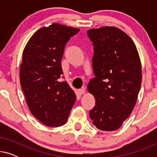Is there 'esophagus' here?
I'll use <instances>...</instances> for the list:
<instances>
[{
  "label": "esophagus",
  "instance_id": "esophagus-1",
  "mask_svg": "<svg viewBox=\"0 0 157 157\" xmlns=\"http://www.w3.org/2000/svg\"><path fill=\"white\" fill-rule=\"evenodd\" d=\"M78 93L81 94V95H82V94H84L86 93V89L84 87L81 88V89H80L78 90Z\"/></svg>",
  "mask_w": 157,
  "mask_h": 157
}]
</instances>
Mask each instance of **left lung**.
Returning <instances> with one entry per match:
<instances>
[{
	"label": "left lung",
	"instance_id": "obj_1",
	"mask_svg": "<svg viewBox=\"0 0 157 157\" xmlns=\"http://www.w3.org/2000/svg\"><path fill=\"white\" fill-rule=\"evenodd\" d=\"M87 34L94 47L96 76L87 86L96 99L90 118L98 129L115 131L136 103L142 78L140 58L132 38L118 28L90 29Z\"/></svg>",
	"mask_w": 157,
	"mask_h": 157
}]
</instances>
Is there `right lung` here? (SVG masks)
<instances>
[{
    "instance_id": "add662e5",
    "label": "right lung",
    "mask_w": 157,
    "mask_h": 157,
    "mask_svg": "<svg viewBox=\"0 0 157 157\" xmlns=\"http://www.w3.org/2000/svg\"><path fill=\"white\" fill-rule=\"evenodd\" d=\"M80 31L52 23L31 36L23 51L20 82L32 114L45 125L58 127L66 123L76 94L66 81L61 61L71 37Z\"/></svg>"
}]
</instances>
